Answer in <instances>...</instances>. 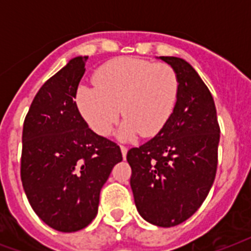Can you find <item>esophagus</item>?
Returning a JSON list of instances; mask_svg holds the SVG:
<instances>
[{
	"mask_svg": "<svg viewBox=\"0 0 251 251\" xmlns=\"http://www.w3.org/2000/svg\"><path fill=\"white\" fill-rule=\"evenodd\" d=\"M121 152H122V157L125 159L126 153H127V147H125V146H121Z\"/></svg>",
	"mask_w": 251,
	"mask_h": 251,
	"instance_id": "1",
	"label": "esophagus"
}]
</instances>
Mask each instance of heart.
Returning <instances> with one entry per match:
<instances>
[{
    "label": "heart",
    "mask_w": 251,
    "mask_h": 251,
    "mask_svg": "<svg viewBox=\"0 0 251 251\" xmlns=\"http://www.w3.org/2000/svg\"><path fill=\"white\" fill-rule=\"evenodd\" d=\"M96 87L79 86L75 94L78 110L91 129L108 135L120 116L125 118L118 137L129 141L137 134L159 133L171 117L178 95V78L165 64L120 57L95 72Z\"/></svg>",
    "instance_id": "b5f03b06"
}]
</instances>
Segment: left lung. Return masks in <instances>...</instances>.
<instances>
[{
  "mask_svg": "<svg viewBox=\"0 0 251 251\" xmlns=\"http://www.w3.org/2000/svg\"><path fill=\"white\" fill-rule=\"evenodd\" d=\"M178 78L171 117L145 145L127 151L137 210L153 226H178L208 195L218 168L220 127L210 90L189 62L160 57Z\"/></svg>",
  "mask_w": 251,
  "mask_h": 251,
  "instance_id": "obj_1",
  "label": "left lung"
}]
</instances>
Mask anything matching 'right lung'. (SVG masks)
Here are the masks:
<instances>
[{
    "mask_svg": "<svg viewBox=\"0 0 251 251\" xmlns=\"http://www.w3.org/2000/svg\"><path fill=\"white\" fill-rule=\"evenodd\" d=\"M88 57H75L45 82L23 124L21 178L32 210L60 232L83 229L98 215L102 185L122 160L114 142L80 116L75 99Z\"/></svg>",
    "mask_w": 251,
    "mask_h": 251,
    "instance_id": "obj_1",
    "label": "right lung"
}]
</instances>
